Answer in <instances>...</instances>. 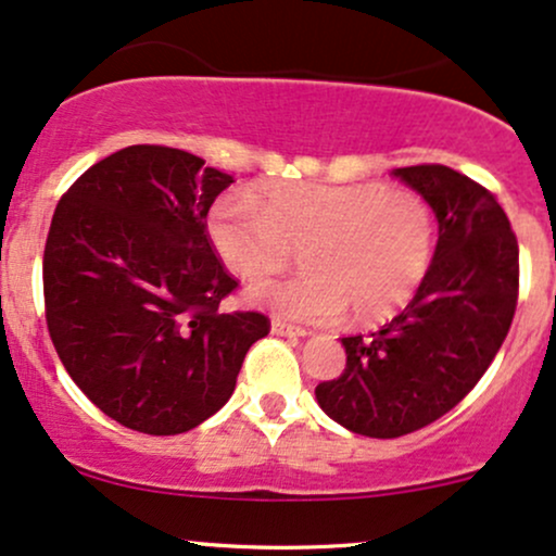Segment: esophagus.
I'll return each mask as SVG.
<instances>
[{"mask_svg":"<svg viewBox=\"0 0 556 556\" xmlns=\"http://www.w3.org/2000/svg\"><path fill=\"white\" fill-rule=\"evenodd\" d=\"M271 334H277V337H305L308 331H305L303 327H295V324H287V321H282V318H274Z\"/></svg>","mask_w":556,"mask_h":556,"instance_id":"1","label":"esophagus"}]
</instances>
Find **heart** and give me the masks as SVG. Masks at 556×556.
Wrapping results in <instances>:
<instances>
[{
  "label": "heart",
  "mask_w": 556,
  "mask_h": 556,
  "mask_svg": "<svg viewBox=\"0 0 556 556\" xmlns=\"http://www.w3.org/2000/svg\"><path fill=\"white\" fill-rule=\"evenodd\" d=\"M216 256L240 279L282 271L300 248L308 271L248 287V303L292 321L376 324L410 303L429 277L437 219L413 190L384 185L269 182L229 190L208 212Z\"/></svg>",
  "instance_id": "1"
}]
</instances>
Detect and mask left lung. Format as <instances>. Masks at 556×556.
<instances>
[{
    "mask_svg": "<svg viewBox=\"0 0 556 556\" xmlns=\"http://www.w3.org/2000/svg\"><path fill=\"white\" fill-rule=\"evenodd\" d=\"M392 175L439 222L429 277L379 331L342 337L348 366L316 387L331 420L371 439L402 437L450 413L486 374L518 305V240L496 198L442 164Z\"/></svg>",
    "mask_w": 556,
    "mask_h": 556,
    "instance_id": "obj_1",
    "label": "left lung"
}]
</instances>
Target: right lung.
Instances as JSON below:
<instances>
[{"label": "right lung", "mask_w": 556, "mask_h": 556, "mask_svg": "<svg viewBox=\"0 0 556 556\" xmlns=\"http://www.w3.org/2000/svg\"><path fill=\"white\" fill-rule=\"evenodd\" d=\"M232 175L167 146H127L56 203L43 251L47 327L62 366L101 413L175 437L232 397L269 318L222 314L238 287L206 214Z\"/></svg>", "instance_id": "obj_1"}]
</instances>
